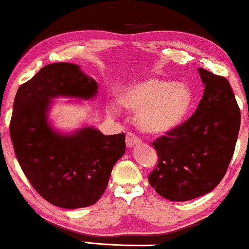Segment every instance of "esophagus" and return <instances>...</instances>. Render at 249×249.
Masks as SVG:
<instances>
[{
    "mask_svg": "<svg viewBox=\"0 0 249 249\" xmlns=\"http://www.w3.org/2000/svg\"><path fill=\"white\" fill-rule=\"evenodd\" d=\"M142 142L141 139H139L137 136H135L132 132H128L127 136H125V144L129 148L134 147V146H137Z\"/></svg>",
    "mask_w": 249,
    "mask_h": 249,
    "instance_id": "34e87169",
    "label": "esophagus"
}]
</instances>
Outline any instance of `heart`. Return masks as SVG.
I'll list each match as a JSON object with an SVG mask.
<instances>
[{
    "mask_svg": "<svg viewBox=\"0 0 249 249\" xmlns=\"http://www.w3.org/2000/svg\"><path fill=\"white\" fill-rule=\"evenodd\" d=\"M119 103L136 112V124L142 131L162 135L172 131L185 120L193 103L192 89L185 84L149 77L122 88ZM111 113H118L117 104L110 105Z\"/></svg>",
    "mask_w": 249,
    "mask_h": 249,
    "instance_id": "b5f03b06",
    "label": "heart"
}]
</instances>
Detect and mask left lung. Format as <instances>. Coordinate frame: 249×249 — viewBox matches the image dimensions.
<instances>
[{"instance_id": "obj_1", "label": "left lung", "mask_w": 249, "mask_h": 249, "mask_svg": "<svg viewBox=\"0 0 249 249\" xmlns=\"http://www.w3.org/2000/svg\"><path fill=\"white\" fill-rule=\"evenodd\" d=\"M195 113L153 142L159 156L148 181L160 196L186 202L212 192L226 175L240 128V110L224 77L203 68Z\"/></svg>"}]
</instances>
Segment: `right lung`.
Listing matches in <instances>:
<instances>
[{
    "label": "right lung",
    "instance_id": "1",
    "mask_svg": "<svg viewBox=\"0 0 249 249\" xmlns=\"http://www.w3.org/2000/svg\"><path fill=\"white\" fill-rule=\"evenodd\" d=\"M97 93L93 78L64 62L42 68L17 91L10 122L16 156L36 192L62 209L96 203L125 152L124 134L105 136L90 125L63 132L50 121L55 98L88 101Z\"/></svg>",
    "mask_w": 249,
    "mask_h": 249
}]
</instances>
